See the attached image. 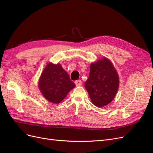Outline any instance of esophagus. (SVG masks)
Segmentation results:
<instances>
[{
    "label": "esophagus",
    "instance_id": "1",
    "mask_svg": "<svg viewBox=\"0 0 153 153\" xmlns=\"http://www.w3.org/2000/svg\"><path fill=\"white\" fill-rule=\"evenodd\" d=\"M75 84L76 86H80L82 85V81L80 80H76L75 81Z\"/></svg>",
    "mask_w": 153,
    "mask_h": 153
}]
</instances>
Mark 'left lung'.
I'll return each mask as SVG.
<instances>
[{
    "mask_svg": "<svg viewBox=\"0 0 153 153\" xmlns=\"http://www.w3.org/2000/svg\"><path fill=\"white\" fill-rule=\"evenodd\" d=\"M119 80L116 70L107 58L92 63L85 87L92 103L98 107L109 104L117 94Z\"/></svg>",
    "mask_w": 153,
    "mask_h": 153,
    "instance_id": "8db88e82",
    "label": "left lung"
}]
</instances>
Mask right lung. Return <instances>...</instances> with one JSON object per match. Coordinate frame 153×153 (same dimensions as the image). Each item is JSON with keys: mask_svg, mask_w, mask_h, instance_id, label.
Listing matches in <instances>:
<instances>
[{"mask_svg": "<svg viewBox=\"0 0 153 153\" xmlns=\"http://www.w3.org/2000/svg\"><path fill=\"white\" fill-rule=\"evenodd\" d=\"M38 85L45 98L55 104L61 102L69 92L75 87L61 64L52 63H48L44 69Z\"/></svg>", "mask_w": 153, "mask_h": 153, "instance_id": "obj_1", "label": "right lung"}]
</instances>
